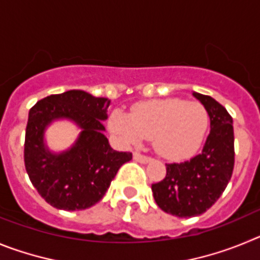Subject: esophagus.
<instances>
[{
	"label": "esophagus",
	"mask_w": 260,
	"mask_h": 260,
	"mask_svg": "<svg viewBox=\"0 0 260 260\" xmlns=\"http://www.w3.org/2000/svg\"><path fill=\"white\" fill-rule=\"evenodd\" d=\"M134 160H135V161H139V162H143V164H147V162L151 161V157H150V156L142 155L141 152H134Z\"/></svg>",
	"instance_id": "34e87169"
}]
</instances>
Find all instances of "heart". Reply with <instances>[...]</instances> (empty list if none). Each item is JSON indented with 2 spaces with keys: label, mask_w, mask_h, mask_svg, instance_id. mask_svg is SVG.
<instances>
[{
  "label": "heart",
  "mask_w": 260,
  "mask_h": 260,
  "mask_svg": "<svg viewBox=\"0 0 260 260\" xmlns=\"http://www.w3.org/2000/svg\"><path fill=\"white\" fill-rule=\"evenodd\" d=\"M208 127V113L199 103L160 99L135 105L130 116L114 110L109 128L125 143L138 144L153 138L155 150L164 157L182 158L194 152Z\"/></svg>",
  "instance_id": "heart-1"
}]
</instances>
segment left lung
I'll list each match as a JSON object with an SVG mask.
<instances>
[{
    "label": "left lung",
    "mask_w": 260,
    "mask_h": 260,
    "mask_svg": "<svg viewBox=\"0 0 260 260\" xmlns=\"http://www.w3.org/2000/svg\"><path fill=\"white\" fill-rule=\"evenodd\" d=\"M210 116V134L201 153L187 161L167 164V176L152 185L155 202L178 217L204 213L231 181L234 168L233 119L211 96L192 92Z\"/></svg>",
    "instance_id": "obj_1"
}]
</instances>
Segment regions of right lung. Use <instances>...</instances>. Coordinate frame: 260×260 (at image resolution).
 <instances>
[{"label": "right lung", "mask_w": 260, "mask_h": 260, "mask_svg": "<svg viewBox=\"0 0 260 260\" xmlns=\"http://www.w3.org/2000/svg\"><path fill=\"white\" fill-rule=\"evenodd\" d=\"M109 99L71 89L41 99L29 109L24 139V165L32 185L45 202L65 211L92 207L102 201L121 165L132 152L109 146L103 121ZM68 118L81 128L70 150L52 154L44 144V132L54 119Z\"/></svg>", "instance_id": "obj_1"}]
</instances>
